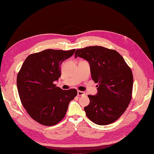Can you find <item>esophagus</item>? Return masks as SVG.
Masks as SVG:
<instances>
[{"label":"esophagus","mask_w":154,"mask_h":154,"mask_svg":"<svg viewBox=\"0 0 154 154\" xmlns=\"http://www.w3.org/2000/svg\"><path fill=\"white\" fill-rule=\"evenodd\" d=\"M85 94L84 92H82V91H77V95L78 96H84L85 95Z\"/></svg>","instance_id":"obj_1"}]
</instances>
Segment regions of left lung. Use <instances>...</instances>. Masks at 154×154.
Masks as SVG:
<instances>
[{"label":"left lung","mask_w":154,"mask_h":154,"mask_svg":"<svg viewBox=\"0 0 154 154\" xmlns=\"http://www.w3.org/2000/svg\"><path fill=\"white\" fill-rule=\"evenodd\" d=\"M77 57L89 62L92 79L98 83L97 94L88 95L90 103L84 107L87 117L100 125L114 122L132 99L134 79L130 67L116 51L102 46L77 49Z\"/></svg>","instance_id":"obj_1"}]
</instances>
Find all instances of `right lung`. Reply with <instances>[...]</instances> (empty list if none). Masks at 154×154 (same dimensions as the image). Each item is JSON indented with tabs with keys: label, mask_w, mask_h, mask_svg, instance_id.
<instances>
[{
	"label": "right lung",
	"mask_w": 154,
	"mask_h": 154,
	"mask_svg": "<svg viewBox=\"0 0 154 154\" xmlns=\"http://www.w3.org/2000/svg\"><path fill=\"white\" fill-rule=\"evenodd\" d=\"M75 49H47L29 55L17 77L21 103L28 114L38 123L52 126L66 116L69 102L75 98V88L62 90L54 84L61 75V64Z\"/></svg>",
	"instance_id": "obj_1"
}]
</instances>
